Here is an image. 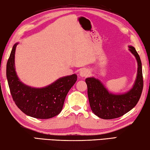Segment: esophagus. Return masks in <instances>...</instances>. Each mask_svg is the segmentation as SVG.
<instances>
[{"label": "esophagus", "instance_id": "esophagus-1", "mask_svg": "<svg viewBox=\"0 0 150 150\" xmlns=\"http://www.w3.org/2000/svg\"><path fill=\"white\" fill-rule=\"evenodd\" d=\"M89 74V72L88 71V70L87 69H83L80 71L79 72V75L81 77H87V76Z\"/></svg>", "mask_w": 150, "mask_h": 150}]
</instances>
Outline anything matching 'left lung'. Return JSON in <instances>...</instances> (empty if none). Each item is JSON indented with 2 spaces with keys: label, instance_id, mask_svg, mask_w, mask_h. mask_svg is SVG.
I'll list each match as a JSON object with an SVG mask.
<instances>
[{
  "label": "left lung",
  "instance_id": "8db88e82",
  "mask_svg": "<svg viewBox=\"0 0 150 150\" xmlns=\"http://www.w3.org/2000/svg\"><path fill=\"white\" fill-rule=\"evenodd\" d=\"M129 48L136 57L138 66L135 84L130 91L123 95H114L109 93L100 81L95 78L85 79L91 108L100 118L108 120L120 117L132 110L140 98L144 86L142 62L135 48L132 46Z\"/></svg>",
  "mask_w": 150,
  "mask_h": 150
}]
</instances>
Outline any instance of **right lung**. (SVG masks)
I'll return each mask as SVG.
<instances>
[{"instance_id": "obj_1", "label": "right lung", "mask_w": 150, "mask_h": 150, "mask_svg": "<svg viewBox=\"0 0 150 150\" xmlns=\"http://www.w3.org/2000/svg\"><path fill=\"white\" fill-rule=\"evenodd\" d=\"M14 45L6 65V77L12 97L24 114L40 119L54 117L61 112L66 96L77 81L75 74L60 78L52 85L35 88L24 85L18 78L14 67Z\"/></svg>"}]
</instances>
